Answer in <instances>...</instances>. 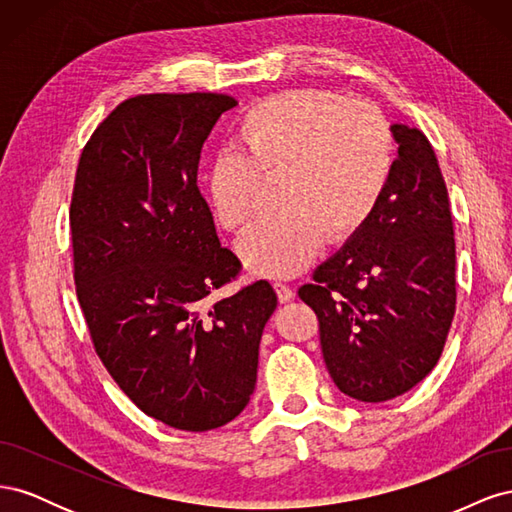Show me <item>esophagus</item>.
<instances>
[{"mask_svg":"<svg viewBox=\"0 0 512 512\" xmlns=\"http://www.w3.org/2000/svg\"><path fill=\"white\" fill-rule=\"evenodd\" d=\"M273 288L277 292V299H280V303H288L294 297V288L284 284V282H275Z\"/></svg>","mask_w":512,"mask_h":512,"instance_id":"obj_1","label":"esophagus"}]
</instances>
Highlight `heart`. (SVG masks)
<instances>
[{
	"instance_id": "heart-1",
	"label": "heart",
	"mask_w": 512,
	"mask_h": 512,
	"mask_svg": "<svg viewBox=\"0 0 512 512\" xmlns=\"http://www.w3.org/2000/svg\"><path fill=\"white\" fill-rule=\"evenodd\" d=\"M207 168V203L228 232L250 224L260 179H277L282 211L260 220L239 241L243 265L262 277L303 271L322 237L348 241L389 185L395 166L391 123L374 104L344 102L331 91L299 89L247 108Z\"/></svg>"
}]
</instances>
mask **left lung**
<instances>
[{
	"label": "left lung",
	"instance_id": "left-lung-1",
	"mask_svg": "<svg viewBox=\"0 0 512 512\" xmlns=\"http://www.w3.org/2000/svg\"><path fill=\"white\" fill-rule=\"evenodd\" d=\"M389 185L365 226L314 271L299 297L320 324L337 389L378 404L436 367L455 316V235L446 183L427 136L391 126Z\"/></svg>",
	"mask_w": 512,
	"mask_h": 512
}]
</instances>
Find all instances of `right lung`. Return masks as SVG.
Returning a JSON list of instances; mask_svg holds the SVG:
<instances>
[{
	"label": "right lung",
	"instance_id": "1",
	"mask_svg": "<svg viewBox=\"0 0 512 512\" xmlns=\"http://www.w3.org/2000/svg\"><path fill=\"white\" fill-rule=\"evenodd\" d=\"M232 106L198 91L121 102L87 141L70 203L76 297L100 361L147 416L183 431L241 414L277 307L267 280L209 299L241 271L196 185Z\"/></svg>",
	"mask_w": 512,
	"mask_h": 512
}]
</instances>
